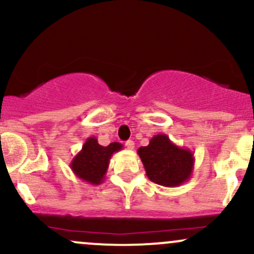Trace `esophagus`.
I'll list each match as a JSON object with an SVG mask.
<instances>
[{
	"mask_svg": "<svg viewBox=\"0 0 254 254\" xmlns=\"http://www.w3.org/2000/svg\"><path fill=\"white\" fill-rule=\"evenodd\" d=\"M125 145H127V149L132 150L133 148H135V142H133V141H131V139H129V141H127V143H125Z\"/></svg>",
	"mask_w": 254,
	"mask_h": 254,
	"instance_id": "esophagus-1",
	"label": "esophagus"
}]
</instances>
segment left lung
I'll return each mask as SVG.
<instances>
[{"label": "left lung", "mask_w": 254, "mask_h": 254, "mask_svg": "<svg viewBox=\"0 0 254 254\" xmlns=\"http://www.w3.org/2000/svg\"><path fill=\"white\" fill-rule=\"evenodd\" d=\"M145 173L153 183L166 188H177L190 179L193 172V153L179 147L165 133L155 135L147 147L137 150Z\"/></svg>", "instance_id": "8db88e82"}]
</instances>
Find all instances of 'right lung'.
<instances>
[{
	"label": "right lung",
	"mask_w": 254,
	"mask_h": 254,
	"mask_svg": "<svg viewBox=\"0 0 254 254\" xmlns=\"http://www.w3.org/2000/svg\"><path fill=\"white\" fill-rule=\"evenodd\" d=\"M123 148L118 142L110 143L107 147L98 143L97 137H88L81 149L70 162L72 173L82 182L99 185L104 182L105 174L110 165L111 156Z\"/></svg>",
	"instance_id": "obj_1"
}]
</instances>
